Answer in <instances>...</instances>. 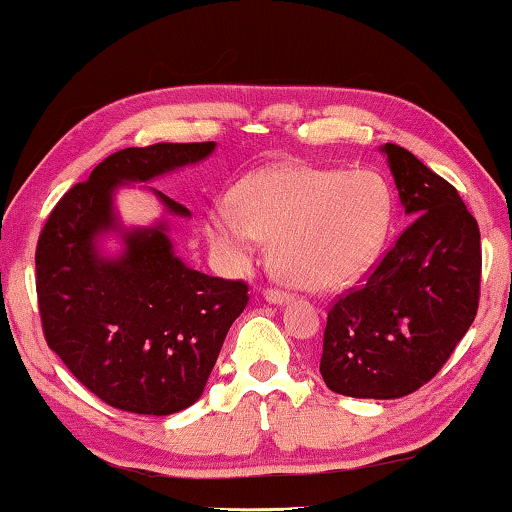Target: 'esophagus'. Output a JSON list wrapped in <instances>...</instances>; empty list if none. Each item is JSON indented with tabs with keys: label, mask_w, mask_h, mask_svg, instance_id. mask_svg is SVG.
<instances>
[{
	"label": "esophagus",
	"mask_w": 512,
	"mask_h": 512,
	"mask_svg": "<svg viewBox=\"0 0 512 512\" xmlns=\"http://www.w3.org/2000/svg\"><path fill=\"white\" fill-rule=\"evenodd\" d=\"M263 294H265L267 301L276 303V306H281V303H288L292 299L288 292H281V290H276V288H267Z\"/></svg>",
	"instance_id": "obj_1"
}]
</instances>
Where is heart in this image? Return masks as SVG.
<instances>
[{
    "label": "heart",
    "mask_w": 512,
    "mask_h": 512,
    "mask_svg": "<svg viewBox=\"0 0 512 512\" xmlns=\"http://www.w3.org/2000/svg\"><path fill=\"white\" fill-rule=\"evenodd\" d=\"M391 215L389 186L371 170L283 166L245 179L236 204L215 206L206 236L229 267H245L258 240L272 242V267L283 281L324 292L369 270Z\"/></svg>",
    "instance_id": "1"
}]
</instances>
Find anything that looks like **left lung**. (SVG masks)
Instances as JSON below:
<instances>
[{"label":"left lung","instance_id":"left-lung-1","mask_svg":"<svg viewBox=\"0 0 512 512\" xmlns=\"http://www.w3.org/2000/svg\"><path fill=\"white\" fill-rule=\"evenodd\" d=\"M380 150L414 220L328 310L319 371L342 396L391 400L432 380L477 317L481 233L450 182L396 143Z\"/></svg>","mask_w":512,"mask_h":512}]
</instances>
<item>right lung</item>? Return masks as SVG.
Wrapping results in <instances>:
<instances>
[{
	"label": "right lung",
	"mask_w": 512,
	"mask_h": 512,
	"mask_svg": "<svg viewBox=\"0 0 512 512\" xmlns=\"http://www.w3.org/2000/svg\"><path fill=\"white\" fill-rule=\"evenodd\" d=\"M215 143H152L98 164L53 206L35 249V290L44 339L74 378L110 407L146 416L177 414L202 396L224 337L245 310V281L186 267L166 236L168 222L121 229L112 195L206 159ZM170 215H191L155 191ZM121 230L126 249H95Z\"/></svg>",
	"instance_id": "obj_1"
}]
</instances>
